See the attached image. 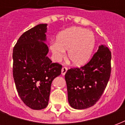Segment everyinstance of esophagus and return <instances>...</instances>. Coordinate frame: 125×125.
<instances>
[{
  "mask_svg": "<svg viewBox=\"0 0 125 125\" xmlns=\"http://www.w3.org/2000/svg\"><path fill=\"white\" fill-rule=\"evenodd\" d=\"M67 71H68V68H66V67H63V68H62V74L63 76L65 75Z\"/></svg>",
  "mask_w": 125,
  "mask_h": 125,
  "instance_id": "esophagus-1",
  "label": "esophagus"
}]
</instances>
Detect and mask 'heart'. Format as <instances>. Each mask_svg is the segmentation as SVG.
Listing matches in <instances>:
<instances>
[{
	"instance_id": "obj_1",
	"label": "heart",
	"mask_w": 125,
	"mask_h": 125,
	"mask_svg": "<svg viewBox=\"0 0 125 125\" xmlns=\"http://www.w3.org/2000/svg\"><path fill=\"white\" fill-rule=\"evenodd\" d=\"M96 37L92 31L81 27H71L60 32L57 41L50 44V50L56 61H60L68 50L69 60L74 65L84 64L92 56Z\"/></svg>"
}]
</instances>
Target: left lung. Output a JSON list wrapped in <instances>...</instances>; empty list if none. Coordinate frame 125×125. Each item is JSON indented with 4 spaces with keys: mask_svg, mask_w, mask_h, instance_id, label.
I'll list each match as a JSON object with an SVG mask.
<instances>
[{
    "mask_svg": "<svg viewBox=\"0 0 125 125\" xmlns=\"http://www.w3.org/2000/svg\"><path fill=\"white\" fill-rule=\"evenodd\" d=\"M111 52L101 45L89 62L65 73L68 102L75 109L94 106L104 91L111 72Z\"/></svg>",
    "mask_w": 125,
    "mask_h": 125,
    "instance_id": "left-lung-1",
    "label": "left lung"
}]
</instances>
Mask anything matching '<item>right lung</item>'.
Instances as JSON below:
<instances>
[{
	"mask_svg": "<svg viewBox=\"0 0 125 125\" xmlns=\"http://www.w3.org/2000/svg\"><path fill=\"white\" fill-rule=\"evenodd\" d=\"M47 24H39L21 36L13 48V78L19 96L28 107L41 110L49 102L52 81L62 65L47 56Z\"/></svg>",
	"mask_w": 125,
	"mask_h": 125,
	"instance_id": "1",
	"label": "right lung"
}]
</instances>
